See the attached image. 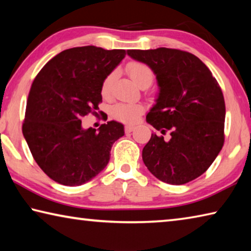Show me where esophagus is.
<instances>
[{
    "label": "esophagus",
    "instance_id": "obj_1",
    "mask_svg": "<svg viewBox=\"0 0 251 251\" xmlns=\"http://www.w3.org/2000/svg\"><path fill=\"white\" fill-rule=\"evenodd\" d=\"M135 129V126L134 125H126L125 126V131L126 133H130V131H133Z\"/></svg>",
    "mask_w": 251,
    "mask_h": 251
}]
</instances>
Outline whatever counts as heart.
I'll list each match as a JSON object with an SVG mask.
<instances>
[{
	"mask_svg": "<svg viewBox=\"0 0 251 251\" xmlns=\"http://www.w3.org/2000/svg\"><path fill=\"white\" fill-rule=\"evenodd\" d=\"M126 69L131 79L141 88L144 86L150 87L152 80H154V72L151 71L150 66L144 64V63L131 62L127 65ZM115 77L116 72H112L103 80V84H101V95L104 97H107L110 94V88H112ZM143 109V106L139 104L118 103L113 106L112 116L117 121L124 123H133L141 116Z\"/></svg>",
	"mask_w": 251,
	"mask_h": 251,
	"instance_id": "heart-1",
	"label": "heart"
}]
</instances>
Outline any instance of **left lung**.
<instances>
[{"label":"left lung","mask_w":251,"mask_h":251,"mask_svg":"<svg viewBox=\"0 0 251 251\" xmlns=\"http://www.w3.org/2000/svg\"><path fill=\"white\" fill-rule=\"evenodd\" d=\"M148 65L158 85L146 122L161 134H151L143 161L159 180L182 185L202 175L224 145L226 107L223 92L209 69L197 56L179 50H128Z\"/></svg>","instance_id":"obj_1"}]
</instances>
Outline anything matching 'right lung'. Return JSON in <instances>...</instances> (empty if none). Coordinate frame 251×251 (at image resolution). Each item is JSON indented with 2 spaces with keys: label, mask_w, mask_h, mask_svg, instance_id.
Segmentation results:
<instances>
[{
  "label": "right lung",
  "mask_w": 251,
  "mask_h": 251,
  "mask_svg": "<svg viewBox=\"0 0 251 251\" xmlns=\"http://www.w3.org/2000/svg\"><path fill=\"white\" fill-rule=\"evenodd\" d=\"M125 54L93 45L65 50L34 79L23 135L37 165L58 184L92 180L107 166L113 144L124 136V125L116 121L96 130L83 128L80 120L99 109L103 80Z\"/></svg>",
  "instance_id": "1"
}]
</instances>
